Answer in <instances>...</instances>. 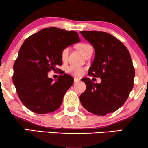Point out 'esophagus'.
<instances>
[{"mask_svg": "<svg viewBox=\"0 0 148 148\" xmlns=\"http://www.w3.org/2000/svg\"><path fill=\"white\" fill-rule=\"evenodd\" d=\"M74 83H78L79 81H80V79H78V78H74Z\"/></svg>", "mask_w": 148, "mask_h": 148, "instance_id": "34e87169", "label": "esophagus"}]
</instances>
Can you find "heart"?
<instances>
[{"mask_svg":"<svg viewBox=\"0 0 148 148\" xmlns=\"http://www.w3.org/2000/svg\"><path fill=\"white\" fill-rule=\"evenodd\" d=\"M76 47H77L78 49H79L80 51L84 55V53L86 52L87 49L89 48V47H90L91 46L89 44H87V43H79L78 44ZM68 53H69L68 47H65V48L62 49V51H61V58H62V60H65L67 58V56H68ZM66 71H67V73L72 74V75L74 76H80L84 74V68L82 67H80V66L70 65L67 67Z\"/></svg>","mask_w":148,"mask_h":148,"instance_id":"heart-1","label":"heart"}]
</instances>
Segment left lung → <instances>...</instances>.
<instances>
[{
	"label": "left lung",
	"mask_w": 148,
	"mask_h": 148,
	"mask_svg": "<svg viewBox=\"0 0 148 148\" xmlns=\"http://www.w3.org/2000/svg\"><path fill=\"white\" fill-rule=\"evenodd\" d=\"M92 44L95 56L88 75L100 78L95 84L84 78L86 89L80 95L82 106L95 115L113 113L125 103L134 86L135 69L130 52L120 40L102 31H81Z\"/></svg>",
	"instance_id": "1"
}]
</instances>
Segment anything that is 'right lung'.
I'll use <instances>...</instances> for the list:
<instances>
[{
  "label": "right lung",
  "mask_w": 148,
  "mask_h": 148,
  "mask_svg": "<svg viewBox=\"0 0 148 148\" xmlns=\"http://www.w3.org/2000/svg\"><path fill=\"white\" fill-rule=\"evenodd\" d=\"M79 42L76 32L56 27L44 28L25 40L14 62L12 81L18 97L26 108L44 114L60 107L74 79L64 74L54 82L48 78V72L62 64V49Z\"/></svg>",
  "instance_id": "right-lung-1"
}]
</instances>
